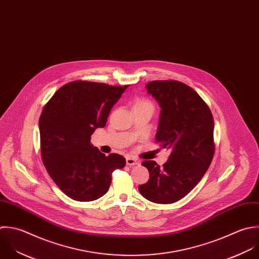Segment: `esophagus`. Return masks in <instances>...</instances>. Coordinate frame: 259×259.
Here are the masks:
<instances>
[{
    "label": "esophagus",
    "instance_id": "34e87169",
    "mask_svg": "<svg viewBox=\"0 0 259 259\" xmlns=\"http://www.w3.org/2000/svg\"><path fill=\"white\" fill-rule=\"evenodd\" d=\"M126 163L130 166L132 165H136V164H139L140 161L138 159H136L135 157H132V156H127L126 157Z\"/></svg>",
    "mask_w": 259,
    "mask_h": 259
}]
</instances>
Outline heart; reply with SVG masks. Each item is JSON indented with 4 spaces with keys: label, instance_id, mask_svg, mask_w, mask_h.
Wrapping results in <instances>:
<instances>
[{
    "label": "heart",
    "instance_id": "1",
    "mask_svg": "<svg viewBox=\"0 0 259 259\" xmlns=\"http://www.w3.org/2000/svg\"><path fill=\"white\" fill-rule=\"evenodd\" d=\"M135 106H150V107H152L151 103H150V102H148V101H145V100L138 101V102L135 104ZM135 106H134V107H135Z\"/></svg>",
    "mask_w": 259,
    "mask_h": 259
}]
</instances>
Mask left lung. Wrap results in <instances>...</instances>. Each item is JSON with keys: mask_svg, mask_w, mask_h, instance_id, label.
I'll return each instance as SVG.
<instances>
[{"mask_svg": "<svg viewBox=\"0 0 259 259\" xmlns=\"http://www.w3.org/2000/svg\"><path fill=\"white\" fill-rule=\"evenodd\" d=\"M148 94L161 112L155 141L170 149L167 161L158 165L145 160L149 180L139 186L140 194L156 204H171L187 196L209 168L214 152V119L199 94L178 80H152Z\"/></svg>", "mask_w": 259, "mask_h": 259, "instance_id": "8db88e82", "label": "left lung"}]
</instances>
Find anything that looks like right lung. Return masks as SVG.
I'll return each instance as SVG.
<instances>
[{"instance_id": "add662e5", "label": "right lung", "mask_w": 259, "mask_h": 259, "mask_svg": "<svg viewBox=\"0 0 259 259\" xmlns=\"http://www.w3.org/2000/svg\"><path fill=\"white\" fill-rule=\"evenodd\" d=\"M128 85L74 80L62 85L44 106L40 119L43 164L57 187L70 199L91 202L104 196L115 169L126 159L106 156L91 144V135L105 127L109 114Z\"/></svg>"}]
</instances>
